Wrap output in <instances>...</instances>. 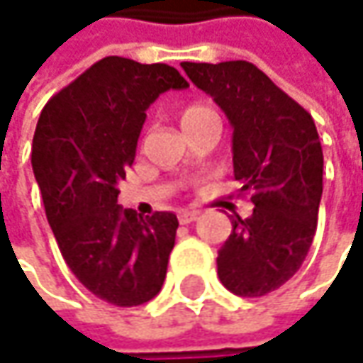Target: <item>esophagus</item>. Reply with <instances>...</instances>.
I'll list each match as a JSON object with an SVG mask.
<instances>
[{
  "instance_id": "34e87169",
  "label": "esophagus",
  "mask_w": 363,
  "mask_h": 363,
  "mask_svg": "<svg viewBox=\"0 0 363 363\" xmlns=\"http://www.w3.org/2000/svg\"><path fill=\"white\" fill-rule=\"evenodd\" d=\"M197 216H199V211H181L179 213V222L181 224H191V222L197 220Z\"/></svg>"
}]
</instances>
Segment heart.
Instances as JSON below:
<instances>
[{
    "label": "heart",
    "instance_id": "1",
    "mask_svg": "<svg viewBox=\"0 0 363 363\" xmlns=\"http://www.w3.org/2000/svg\"><path fill=\"white\" fill-rule=\"evenodd\" d=\"M209 113H213V111L209 106H205V104H189V106L182 108L181 125H186L191 121H197V118H201L203 115H209Z\"/></svg>",
    "mask_w": 363,
    "mask_h": 363
}]
</instances>
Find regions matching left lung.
<instances>
[{"instance_id": "8db88e82", "label": "left lung", "mask_w": 363, "mask_h": 363, "mask_svg": "<svg viewBox=\"0 0 363 363\" xmlns=\"http://www.w3.org/2000/svg\"><path fill=\"white\" fill-rule=\"evenodd\" d=\"M181 65L225 113L234 129V179L242 191H252V216H236L218 250L220 281L242 298L265 296L294 277L316 232L323 197L316 125L308 111L248 61Z\"/></svg>"}]
</instances>
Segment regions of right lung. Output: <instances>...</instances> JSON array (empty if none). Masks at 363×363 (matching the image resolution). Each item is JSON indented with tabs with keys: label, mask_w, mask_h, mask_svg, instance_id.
<instances>
[{
	"label": "right lung",
	"mask_w": 363,
	"mask_h": 363,
	"mask_svg": "<svg viewBox=\"0 0 363 363\" xmlns=\"http://www.w3.org/2000/svg\"><path fill=\"white\" fill-rule=\"evenodd\" d=\"M166 63L104 57L43 108L33 170L55 240L79 284L115 306H139L162 289L179 220L138 218L117 203L135 160L145 111L166 90L186 88Z\"/></svg>",
	"instance_id": "1"
}]
</instances>
